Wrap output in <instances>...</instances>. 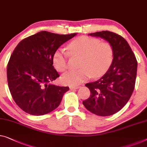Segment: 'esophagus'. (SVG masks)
I'll use <instances>...</instances> for the list:
<instances>
[{
	"label": "esophagus",
	"instance_id": "34e87169",
	"mask_svg": "<svg viewBox=\"0 0 147 147\" xmlns=\"http://www.w3.org/2000/svg\"><path fill=\"white\" fill-rule=\"evenodd\" d=\"M80 86H70V89L73 90V89H78L79 88Z\"/></svg>",
	"mask_w": 147,
	"mask_h": 147
}]
</instances>
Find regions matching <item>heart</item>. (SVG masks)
Instances as JSON below:
<instances>
[{
	"mask_svg": "<svg viewBox=\"0 0 147 147\" xmlns=\"http://www.w3.org/2000/svg\"><path fill=\"white\" fill-rule=\"evenodd\" d=\"M67 51L59 48L53 55L52 61L58 71L63 72L68 67L69 54L80 57V69L72 70L62 76L63 83L69 85L82 84L90 77H98L106 73L114 59V49L107 41L91 37L82 36L74 39L67 46Z\"/></svg>",
	"mask_w": 147,
	"mask_h": 147,
	"instance_id": "b5f03b06",
	"label": "heart"
}]
</instances>
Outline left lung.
<instances>
[{
  "label": "left lung",
  "mask_w": 147,
  "mask_h": 147,
  "mask_svg": "<svg viewBox=\"0 0 147 147\" xmlns=\"http://www.w3.org/2000/svg\"><path fill=\"white\" fill-rule=\"evenodd\" d=\"M89 35L100 37L110 43L114 49V59L101 78L85 84L90 91V96L82 103L88 110L96 115H111L121 110L132 95L137 61L127 41L120 35L109 31Z\"/></svg>",
  "instance_id": "1"
}]
</instances>
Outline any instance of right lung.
I'll return each mask as SVG.
<instances>
[{
  "label": "right lung",
  "instance_id": "obj_1",
  "mask_svg": "<svg viewBox=\"0 0 147 147\" xmlns=\"http://www.w3.org/2000/svg\"><path fill=\"white\" fill-rule=\"evenodd\" d=\"M75 35L41 31L15 47L7 65L8 84L14 102L25 112L41 115L59 106L69 87L50 84L59 77L53 66V55Z\"/></svg>",
  "mask_w": 147,
  "mask_h": 147
}]
</instances>
